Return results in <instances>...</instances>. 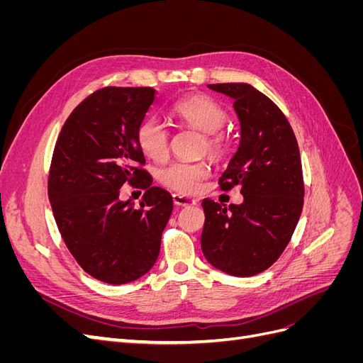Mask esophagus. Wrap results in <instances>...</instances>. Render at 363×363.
<instances>
[{"label": "esophagus", "mask_w": 363, "mask_h": 363, "mask_svg": "<svg viewBox=\"0 0 363 363\" xmlns=\"http://www.w3.org/2000/svg\"><path fill=\"white\" fill-rule=\"evenodd\" d=\"M172 200H174V204H177V206H195L196 204V200L189 199V196L182 195V194H174Z\"/></svg>", "instance_id": "obj_1"}]
</instances>
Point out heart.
<instances>
[{"mask_svg":"<svg viewBox=\"0 0 363 363\" xmlns=\"http://www.w3.org/2000/svg\"><path fill=\"white\" fill-rule=\"evenodd\" d=\"M172 115L179 123L204 133L201 150L213 159H223L230 147V136L221 130L227 123L225 108L206 95H192L172 106ZM136 140L140 151L147 157L162 162L168 157L169 135L168 130L157 118L142 121L136 131ZM211 168L207 162H172L159 172V180L167 188L180 194H195L200 189L201 182L207 179Z\"/></svg>","mask_w":363,"mask_h":363,"instance_id":"b5f03b06","label":"heart"}]
</instances>
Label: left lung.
I'll list each match as a JSON object with an SVG mask.
<instances>
[{
	"label": "left lung",
	"mask_w": 363,
	"mask_h": 363,
	"mask_svg": "<svg viewBox=\"0 0 363 363\" xmlns=\"http://www.w3.org/2000/svg\"><path fill=\"white\" fill-rule=\"evenodd\" d=\"M235 101L239 147L219 184L239 186L244 201L228 207L203 200V255L235 277L268 269L286 248L303 211L300 150L286 116L267 95L247 83L207 84Z\"/></svg>",
	"instance_id": "1"
}]
</instances>
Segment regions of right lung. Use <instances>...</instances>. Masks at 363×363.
Here are the masks:
<instances>
[{
  "instance_id": "right-lung-1",
  "label": "right lung",
  "mask_w": 363,
  "mask_h": 363,
  "mask_svg": "<svg viewBox=\"0 0 363 363\" xmlns=\"http://www.w3.org/2000/svg\"><path fill=\"white\" fill-rule=\"evenodd\" d=\"M155 98L152 87H103L74 108L54 147V219L77 263L104 283H130L152 268L172 212L171 194L140 168L136 131ZM125 182L147 189L139 208L118 200Z\"/></svg>"
}]
</instances>
